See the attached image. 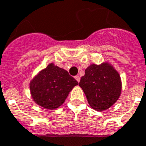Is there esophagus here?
<instances>
[{
	"instance_id": "esophagus-1",
	"label": "esophagus",
	"mask_w": 146,
	"mask_h": 146,
	"mask_svg": "<svg viewBox=\"0 0 146 146\" xmlns=\"http://www.w3.org/2000/svg\"><path fill=\"white\" fill-rule=\"evenodd\" d=\"M75 79H76V80H77V81L78 82H80V77H79L78 75H76V76H75Z\"/></svg>"
}]
</instances>
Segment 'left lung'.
Instances as JSON below:
<instances>
[{
  "label": "left lung",
  "mask_w": 146,
  "mask_h": 146,
  "mask_svg": "<svg viewBox=\"0 0 146 146\" xmlns=\"http://www.w3.org/2000/svg\"><path fill=\"white\" fill-rule=\"evenodd\" d=\"M79 86L90 105L101 111L110 108L118 100L121 92L120 77L108 64H91L86 69Z\"/></svg>",
  "instance_id": "1"
}]
</instances>
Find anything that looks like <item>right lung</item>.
Wrapping results in <instances>:
<instances>
[{"label":"right lung","mask_w":146,"mask_h":146,"mask_svg":"<svg viewBox=\"0 0 146 146\" xmlns=\"http://www.w3.org/2000/svg\"><path fill=\"white\" fill-rule=\"evenodd\" d=\"M78 84L68 71L50 64L32 80L30 88L37 104L54 109L64 102L69 92Z\"/></svg>","instance_id":"add662e5"}]
</instances>
